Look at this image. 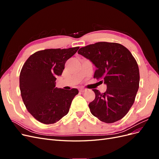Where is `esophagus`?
<instances>
[{"label": "esophagus", "mask_w": 159, "mask_h": 159, "mask_svg": "<svg viewBox=\"0 0 159 159\" xmlns=\"http://www.w3.org/2000/svg\"><path fill=\"white\" fill-rule=\"evenodd\" d=\"M85 90H86V89H84V88H80V92H84V91H85Z\"/></svg>", "instance_id": "obj_1"}]
</instances>
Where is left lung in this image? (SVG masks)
I'll list each match as a JSON object with an SVG mask.
<instances>
[{
	"instance_id": "obj_1",
	"label": "left lung",
	"mask_w": 159,
	"mask_h": 159,
	"mask_svg": "<svg viewBox=\"0 0 159 159\" xmlns=\"http://www.w3.org/2000/svg\"><path fill=\"white\" fill-rule=\"evenodd\" d=\"M78 53L97 68L93 78L107 85L105 93L93 89L95 98L89 104L91 114L107 123L121 119L131 109L139 87L134 57L127 48L114 42H97L81 48Z\"/></svg>"
}]
</instances>
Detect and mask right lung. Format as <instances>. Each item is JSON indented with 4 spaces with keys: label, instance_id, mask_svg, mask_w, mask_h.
Listing matches in <instances>:
<instances>
[{
    "label": "right lung",
    "instance_id": "right-lung-1",
    "mask_svg": "<svg viewBox=\"0 0 159 159\" xmlns=\"http://www.w3.org/2000/svg\"><path fill=\"white\" fill-rule=\"evenodd\" d=\"M79 48L38 51L24 64L20 74L21 96L28 111L40 123H55L68 114L78 90L57 88L56 80L61 75L66 61Z\"/></svg>",
    "mask_w": 159,
    "mask_h": 159
}]
</instances>
